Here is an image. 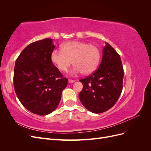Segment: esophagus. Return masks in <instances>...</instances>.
I'll use <instances>...</instances> for the list:
<instances>
[{"label":"esophagus","mask_w":151,"mask_h":151,"mask_svg":"<svg viewBox=\"0 0 151 151\" xmlns=\"http://www.w3.org/2000/svg\"><path fill=\"white\" fill-rule=\"evenodd\" d=\"M68 83L71 84V83H74V82H75V81L74 80H72V79H68Z\"/></svg>","instance_id":"1"}]
</instances>
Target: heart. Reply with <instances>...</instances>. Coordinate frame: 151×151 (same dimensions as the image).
Here are the masks:
<instances>
[{
    "label": "heart",
    "mask_w": 151,
    "mask_h": 151,
    "mask_svg": "<svg viewBox=\"0 0 151 151\" xmlns=\"http://www.w3.org/2000/svg\"><path fill=\"white\" fill-rule=\"evenodd\" d=\"M52 62L62 72H66L72 63L71 74L93 72L99 64L100 51L93 44L72 41L62 45L61 50H54L50 56Z\"/></svg>",
    "instance_id": "obj_1"
}]
</instances>
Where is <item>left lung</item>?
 Here are the masks:
<instances>
[{
  "instance_id": "1",
  "label": "left lung",
  "mask_w": 151,
  "mask_h": 151,
  "mask_svg": "<svg viewBox=\"0 0 151 151\" xmlns=\"http://www.w3.org/2000/svg\"><path fill=\"white\" fill-rule=\"evenodd\" d=\"M103 57L98 69L92 75L81 79L83 85L79 98L91 112L101 113L116 103L122 93L123 69L121 58L110 45L105 43Z\"/></svg>"
}]
</instances>
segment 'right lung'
<instances>
[{
    "mask_svg": "<svg viewBox=\"0 0 151 151\" xmlns=\"http://www.w3.org/2000/svg\"><path fill=\"white\" fill-rule=\"evenodd\" d=\"M55 48L53 39L45 38L29 44L16 59L14 87L23 106L38 115L55 109L68 80L55 66L50 56Z\"/></svg>",
    "mask_w": 151,
    "mask_h": 151,
    "instance_id": "add662e5",
    "label": "right lung"
}]
</instances>
